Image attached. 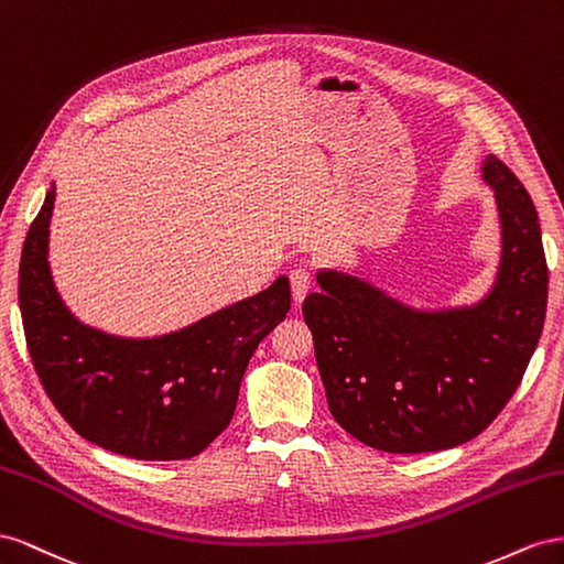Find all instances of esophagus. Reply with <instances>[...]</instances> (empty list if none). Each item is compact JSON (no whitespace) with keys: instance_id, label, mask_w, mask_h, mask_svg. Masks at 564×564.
<instances>
[{"instance_id":"obj_1","label":"esophagus","mask_w":564,"mask_h":564,"mask_svg":"<svg viewBox=\"0 0 564 564\" xmlns=\"http://www.w3.org/2000/svg\"><path fill=\"white\" fill-rule=\"evenodd\" d=\"M291 288L295 302H302L304 295L312 291V271L307 267H295L291 271Z\"/></svg>"}]
</instances>
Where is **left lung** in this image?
<instances>
[{
	"label": "left lung",
	"instance_id": "1",
	"mask_svg": "<svg viewBox=\"0 0 564 564\" xmlns=\"http://www.w3.org/2000/svg\"><path fill=\"white\" fill-rule=\"evenodd\" d=\"M503 224V260L473 310L421 314L343 273H318L304 324L328 409L351 437L392 454L468 442L503 411L539 345L549 264L536 207L506 163L481 165Z\"/></svg>",
	"mask_w": 564,
	"mask_h": 564
}]
</instances>
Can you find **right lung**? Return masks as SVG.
<instances>
[{"label": "right lung", "instance_id": "1", "mask_svg": "<svg viewBox=\"0 0 564 564\" xmlns=\"http://www.w3.org/2000/svg\"><path fill=\"white\" fill-rule=\"evenodd\" d=\"M54 188L25 236L19 304L25 345L46 397L87 442L139 460L198 456L227 430L240 380L269 330L291 310V283L155 340L85 328L56 295L46 240Z\"/></svg>", "mask_w": 564, "mask_h": 564}]
</instances>
